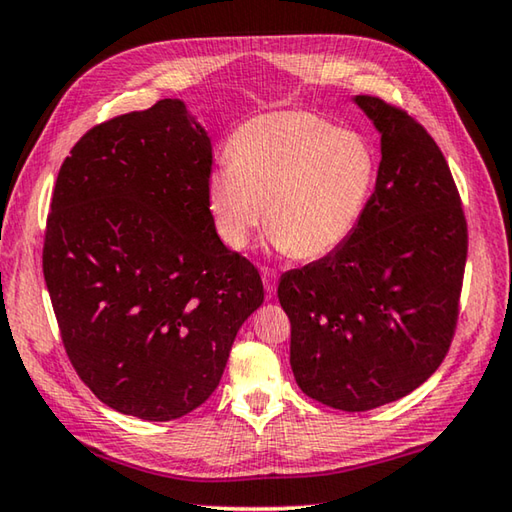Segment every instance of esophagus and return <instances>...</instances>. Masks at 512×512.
<instances>
[{
	"mask_svg": "<svg viewBox=\"0 0 512 512\" xmlns=\"http://www.w3.org/2000/svg\"><path fill=\"white\" fill-rule=\"evenodd\" d=\"M262 280H264V289H266L268 296H271V293H275V289H277V273L273 271V268H268V266L262 268Z\"/></svg>",
	"mask_w": 512,
	"mask_h": 512,
	"instance_id": "obj_1",
	"label": "esophagus"
}]
</instances>
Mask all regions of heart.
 <instances>
[{
	"instance_id": "1",
	"label": "heart",
	"mask_w": 512,
	"mask_h": 512,
	"mask_svg": "<svg viewBox=\"0 0 512 512\" xmlns=\"http://www.w3.org/2000/svg\"><path fill=\"white\" fill-rule=\"evenodd\" d=\"M375 180L368 137L314 112L280 110L237 128L230 162L210 173L205 198L225 246H244L264 216L277 250L320 259L354 235Z\"/></svg>"
}]
</instances>
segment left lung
<instances>
[{
    "label": "left lung",
    "mask_w": 512,
    "mask_h": 512,
    "mask_svg": "<svg viewBox=\"0 0 512 512\" xmlns=\"http://www.w3.org/2000/svg\"><path fill=\"white\" fill-rule=\"evenodd\" d=\"M357 106L381 133L377 185L354 235L282 275L291 370L300 391L370 411L424 384L452 345L467 221L443 151L418 119L384 99Z\"/></svg>",
    "instance_id": "obj_1"
}]
</instances>
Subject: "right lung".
Listing matches in <instances>:
<instances>
[{
    "mask_svg": "<svg viewBox=\"0 0 512 512\" xmlns=\"http://www.w3.org/2000/svg\"><path fill=\"white\" fill-rule=\"evenodd\" d=\"M210 137L162 99L90 128L58 171L42 273L76 375L119 413L183 418L219 386L257 268L216 235Z\"/></svg>",
    "mask_w": 512,
    "mask_h": 512,
    "instance_id": "obj_1",
    "label": "right lung"
}]
</instances>
